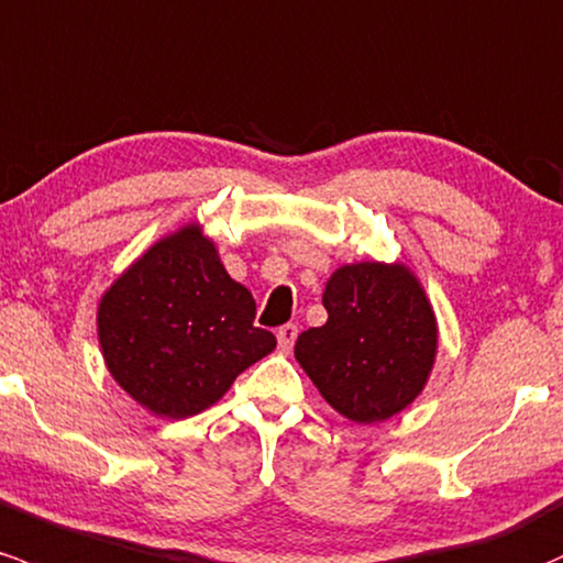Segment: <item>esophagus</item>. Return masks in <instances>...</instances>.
<instances>
[{
	"mask_svg": "<svg viewBox=\"0 0 563 563\" xmlns=\"http://www.w3.org/2000/svg\"><path fill=\"white\" fill-rule=\"evenodd\" d=\"M296 336H299V329H296L294 323H286L277 329V347H280L283 352H291Z\"/></svg>",
	"mask_w": 563,
	"mask_h": 563,
	"instance_id": "obj_1",
	"label": "esophagus"
}]
</instances>
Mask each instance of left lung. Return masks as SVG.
<instances>
[{
	"instance_id": "1",
	"label": "left lung",
	"mask_w": 563,
	"mask_h": 563,
	"mask_svg": "<svg viewBox=\"0 0 563 563\" xmlns=\"http://www.w3.org/2000/svg\"><path fill=\"white\" fill-rule=\"evenodd\" d=\"M320 329L294 355L325 404L357 424L395 417L419 398L438 355V318L404 262H357L325 283Z\"/></svg>"
}]
</instances>
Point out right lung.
I'll list each match as a JSON object with an SVG mask.
<instances>
[{
    "label": "right lung",
    "mask_w": 563,
    "mask_h": 563,
    "mask_svg": "<svg viewBox=\"0 0 563 563\" xmlns=\"http://www.w3.org/2000/svg\"><path fill=\"white\" fill-rule=\"evenodd\" d=\"M253 318L256 301L224 269L200 221L152 243L114 277L96 312L111 379L159 419L211 409L275 350Z\"/></svg>",
    "instance_id": "add662e5"
}]
</instances>
